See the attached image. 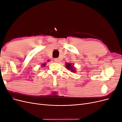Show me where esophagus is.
I'll use <instances>...</instances> for the list:
<instances>
[{
	"mask_svg": "<svg viewBox=\"0 0 122 122\" xmlns=\"http://www.w3.org/2000/svg\"><path fill=\"white\" fill-rule=\"evenodd\" d=\"M54 61L55 62H60V59H59V58H54Z\"/></svg>",
	"mask_w": 122,
	"mask_h": 122,
	"instance_id": "1",
	"label": "esophagus"
}]
</instances>
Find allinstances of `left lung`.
I'll use <instances>...</instances> for the list:
<instances>
[{
	"mask_svg": "<svg viewBox=\"0 0 122 122\" xmlns=\"http://www.w3.org/2000/svg\"><path fill=\"white\" fill-rule=\"evenodd\" d=\"M65 66H66V68H67L69 71H70L73 73H76V69L74 67V65H72L71 63L66 62L65 64Z\"/></svg>",
	"mask_w": 122,
	"mask_h": 122,
	"instance_id": "1",
	"label": "left lung"
}]
</instances>
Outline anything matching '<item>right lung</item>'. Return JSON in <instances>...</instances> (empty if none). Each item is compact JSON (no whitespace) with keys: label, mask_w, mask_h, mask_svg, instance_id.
Wrapping results in <instances>:
<instances>
[{"label":"right lung","mask_w":122,"mask_h":122,"mask_svg":"<svg viewBox=\"0 0 122 122\" xmlns=\"http://www.w3.org/2000/svg\"><path fill=\"white\" fill-rule=\"evenodd\" d=\"M49 61H50V60H48V62H49ZM46 63H45H45H43V64H42V65H41V66H42V67H45V66H46Z\"/></svg>","instance_id":"obj_1"}]
</instances>
